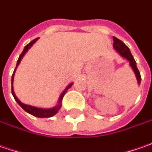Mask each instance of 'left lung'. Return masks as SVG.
Segmentation results:
<instances>
[{"mask_svg":"<svg viewBox=\"0 0 152 152\" xmlns=\"http://www.w3.org/2000/svg\"><path fill=\"white\" fill-rule=\"evenodd\" d=\"M113 48L116 50V51H117L118 54L121 55L123 58L126 59V60L129 62V66H131V68L133 69L134 72V74H135V76H136L137 81H138V84H140V81H141L140 73L138 68H137V66H136V62H135V60L134 59L133 55H131L129 49L126 45L124 44L121 40H119L118 39H117L116 37L113 36Z\"/></svg>","mask_w":152,"mask_h":152,"instance_id":"obj_1","label":"left lung"}]
</instances>
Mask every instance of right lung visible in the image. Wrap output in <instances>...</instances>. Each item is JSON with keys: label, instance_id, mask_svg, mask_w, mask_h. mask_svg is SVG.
Instances as JSON below:
<instances>
[{"label": "right lung", "instance_id": "obj_1", "mask_svg": "<svg viewBox=\"0 0 152 152\" xmlns=\"http://www.w3.org/2000/svg\"><path fill=\"white\" fill-rule=\"evenodd\" d=\"M38 39H39V38L35 39H34L33 41H31L28 45H27L25 47H24L23 51L22 52V54H21L20 56H19L18 60V62H17V66H16V68H15V70H14L13 74H12V84L13 83L14 73H15V71H16V70H17V67H18L19 64H20V62H21V60H22V59H23V57L24 56V55L28 52V50L29 49L33 46V45H34V43H35V42H36ZM72 85H73V83H71V84H69V85H68V86H67L66 89L64 90V92L61 93L60 98H59V102H58V104H57L55 107H51V108H40V107H34V106H30V105L24 104V103H23V102H21L18 98L17 97V96L15 95L12 86V95H13L14 98H15V100L17 101V102H18L19 105L23 107V108L24 110H25L27 113H30V114L34 115V116H35V117H38V118H50V117H52V116H54L55 114H56V113H58V111L60 110V108L61 107V101H62V99H63V97L65 96V94H66V92H67V90H68V89H69Z\"/></svg>", "mask_w": 152, "mask_h": 152}]
</instances>
